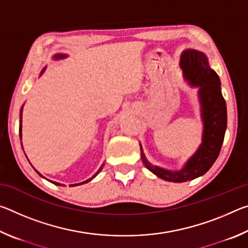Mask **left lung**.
<instances>
[{
  "label": "left lung",
  "mask_w": 248,
  "mask_h": 248,
  "mask_svg": "<svg viewBox=\"0 0 248 248\" xmlns=\"http://www.w3.org/2000/svg\"><path fill=\"white\" fill-rule=\"evenodd\" d=\"M183 78L192 89H198L202 138L196 152L177 170L151 164L140 144L142 162L157 177L173 183H185L204 175L216 162L221 151L228 124L226 104L222 96L219 75L209 65L208 57L196 49L182 52L179 62Z\"/></svg>",
  "instance_id": "left-lung-1"
}]
</instances>
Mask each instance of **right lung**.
<instances>
[{
    "mask_svg": "<svg viewBox=\"0 0 248 248\" xmlns=\"http://www.w3.org/2000/svg\"><path fill=\"white\" fill-rule=\"evenodd\" d=\"M65 58H68V54H64V53H57V54H54V56L52 57L53 60H61V59H65ZM45 70H46V66H45V68L43 69V71H41V72H40V77H41V75H43V73L45 72ZM23 108H24V105L22 106V108H20V112H19V138H20V140H22V118H23ZM20 143H22V148H23V142H20ZM23 150H24V148H23ZM26 157H27V156H26ZM27 159H28V158H27ZM28 162H29V159H28ZM103 167H104V163L102 164V166L99 167V170H98L97 171H96V173H95L93 176H92L91 178L86 179V180H84V182H82V183H78V184H72V185H70V186H71V187H74V186H78V185H83V184H86V183L91 182L92 179H94V178L96 177V176L98 175L99 171L103 170ZM33 170H35L37 171V174H38L39 176H41V177H43V178H46V177H44V176L41 175V174L39 173V171L37 170L36 169H33ZM46 179H47V178H46ZM48 180H49V179H48ZM49 182H50V183H52V184H54V185H57V186H64L63 184H60V183H57V182H52V180H49Z\"/></svg>",
    "mask_w": 248,
    "mask_h": 248,
    "instance_id": "1",
    "label": "right lung"
}]
</instances>
